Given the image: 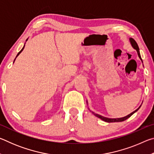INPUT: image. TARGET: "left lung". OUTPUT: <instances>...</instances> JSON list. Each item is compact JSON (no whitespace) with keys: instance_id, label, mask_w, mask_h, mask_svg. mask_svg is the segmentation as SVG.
Here are the masks:
<instances>
[{"instance_id":"1","label":"left lung","mask_w":154,"mask_h":154,"mask_svg":"<svg viewBox=\"0 0 154 154\" xmlns=\"http://www.w3.org/2000/svg\"><path fill=\"white\" fill-rule=\"evenodd\" d=\"M129 41H130V44H131V45H132V48H133L134 49H136V50H137V54H138V56H139L140 60H141L142 63H143V60H142L141 57H140V51H139V46H138V45H137V42H136V41H135L132 38H129ZM86 103H87V104H88V101H86ZM140 106H141V105H140L139 106V108L137 109L136 110L134 111L133 112H132L131 113H130L129 115H128V116H125V117H123V118H106V117H104V116H100V115H99V114L95 113L94 112H93V111H91L90 109H89V107H88V109H89V110L90 111V112H92V113H93L94 115L95 116L97 117V118H100V119H102V120L104 121V122H109H109H119L125 121V120H126V119H127L128 118H129L130 116H132V115H133L134 113H136V112L140 109Z\"/></svg>"}]
</instances>
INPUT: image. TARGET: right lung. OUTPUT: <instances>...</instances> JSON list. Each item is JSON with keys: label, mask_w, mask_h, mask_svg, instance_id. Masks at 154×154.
Segmentation results:
<instances>
[{"label": "right lung", "mask_w": 154, "mask_h": 154, "mask_svg": "<svg viewBox=\"0 0 154 154\" xmlns=\"http://www.w3.org/2000/svg\"><path fill=\"white\" fill-rule=\"evenodd\" d=\"M28 38H27V39L26 40V41H28ZM25 44H26V43H24V47H23V48H22V49H21V50L19 51V52H18V54H17V56H16V57H15V60H14V62H15V59H16V58H17V57L18 56H19L20 55V54L21 53V52H22V51H23V49H24V47H25Z\"/></svg>", "instance_id": "right-lung-1"}]
</instances>
